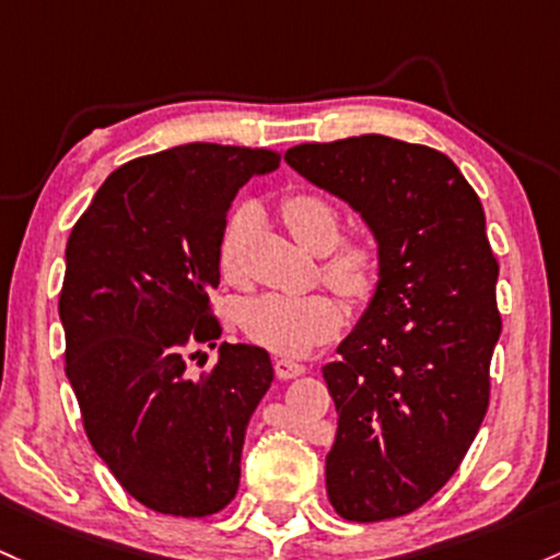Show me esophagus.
<instances>
[{
	"instance_id": "obj_1",
	"label": "esophagus",
	"mask_w": 560,
	"mask_h": 560,
	"mask_svg": "<svg viewBox=\"0 0 560 560\" xmlns=\"http://www.w3.org/2000/svg\"><path fill=\"white\" fill-rule=\"evenodd\" d=\"M273 370H276V377H279V380H292V377H300V374L305 372V364H300V361L290 359V355H281V359H276Z\"/></svg>"
}]
</instances>
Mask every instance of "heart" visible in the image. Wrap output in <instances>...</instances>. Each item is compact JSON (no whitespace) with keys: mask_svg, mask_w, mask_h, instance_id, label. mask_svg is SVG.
Listing matches in <instances>:
<instances>
[{"mask_svg":"<svg viewBox=\"0 0 560 560\" xmlns=\"http://www.w3.org/2000/svg\"><path fill=\"white\" fill-rule=\"evenodd\" d=\"M281 218L303 247L327 252L324 276L329 284L353 303H366L383 279V244L370 231L348 233L340 238L342 212L329 196L318 190H292L281 199ZM249 223L247 207L231 212L218 244V266L225 279H233L238 244ZM244 335L273 353H303L327 340L346 324V305L335 292L318 290L305 294L266 292L244 300L236 311Z\"/></svg>","mask_w":560,"mask_h":560,"instance_id":"obj_1","label":"heart"}]
</instances>
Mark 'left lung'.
Masks as SVG:
<instances>
[{"label": "left lung", "instance_id": "1", "mask_svg": "<svg viewBox=\"0 0 560 560\" xmlns=\"http://www.w3.org/2000/svg\"><path fill=\"white\" fill-rule=\"evenodd\" d=\"M284 159L383 244L370 308L322 370L337 407L327 494L348 521L398 518L450 481L489 409L502 318L483 207L446 153L385 135Z\"/></svg>", "mask_w": 560, "mask_h": 560}]
</instances>
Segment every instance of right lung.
<instances>
[{
	"label": "right lung",
	"instance_id": "right-lung-1",
	"mask_svg": "<svg viewBox=\"0 0 560 560\" xmlns=\"http://www.w3.org/2000/svg\"><path fill=\"white\" fill-rule=\"evenodd\" d=\"M279 153L188 143L121 164L66 244L58 311L84 433L140 505L205 518L236 497L252 411L273 383L257 346L214 348L218 244L236 190Z\"/></svg>",
	"mask_w": 560,
	"mask_h": 560
}]
</instances>
